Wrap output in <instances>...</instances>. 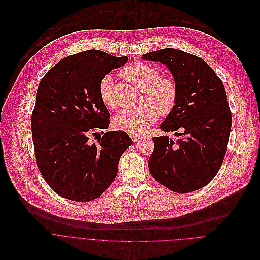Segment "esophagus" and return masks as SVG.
I'll list each match as a JSON object with an SVG mask.
<instances>
[{
    "mask_svg": "<svg viewBox=\"0 0 260 260\" xmlns=\"http://www.w3.org/2000/svg\"><path fill=\"white\" fill-rule=\"evenodd\" d=\"M130 137H131V139H132V141L133 142H137L138 140H140V138H141V136L140 135H138V134H134V133H132L131 135H130Z\"/></svg>",
    "mask_w": 260,
    "mask_h": 260,
    "instance_id": "34e87169",
    "label": "esophagus"
}]
</instances>
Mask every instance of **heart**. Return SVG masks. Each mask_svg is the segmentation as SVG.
<instances>
[{
	"mask_svg": "<svg viewBox=\"0 0 260 260\" xmlns=\"http://www.w3.org/2000/svg\"><path fill=\"white\" fill-rule=\"evenodd\" d=\"M124 79L144 92L145 99L151 105H144L135 110H124L113 120L114 126L126 132L138 134L144 132L161 115L169 114L177 101V87L168 77H160L152 67L135 61L121 72ZM98 95L107 108H114V79L111 75L103 76L98 83Z\"/></svg>",
	"mask_w": 260,
	"mask_h": 260,
	"instance_id": "b5f03b06",
	"label": "heart"
}]
</instances>
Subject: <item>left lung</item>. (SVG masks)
I'll return each instance as SVG.
<instances>
[{"mask_svg":"<svg viewBox=\"0 0 260 260\" xmlns=\"http://www.w3.org/2000/svg\"><path fill=\"white\" fill-rule=\"evenodd\" d=\"M142 59L165 64L177 87L176 105L161 129L180 137H152L149 172L172 191L200 189L214 178L228 148L232 114L223 83L202 58L178 49L152 51Z\"/></svg>","mask_w":260,"mask_h":260,"instance_id":"obj_1","label":"left lung"}]
</instances>
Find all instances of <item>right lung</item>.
<instances>
[{"label": "right lung", "instance_id": "add662e5", "mask_svg": "<svg viewBox=\"0 0 260 260\" xmlns=\"http://www.w3.org/2000/svg\"><path fill=\"white\" fill-rule=\"evenodd\" d=\"M99 50L68 56L41 80L31 116L36 162L48 185L62 198L89 202L115 180L122 154L132 144L122 130L90 135L110 126L98 95L100 79L126 64Z\"/></svg>", "mask_w": 260, "mask_h": 260}]
</instances>
